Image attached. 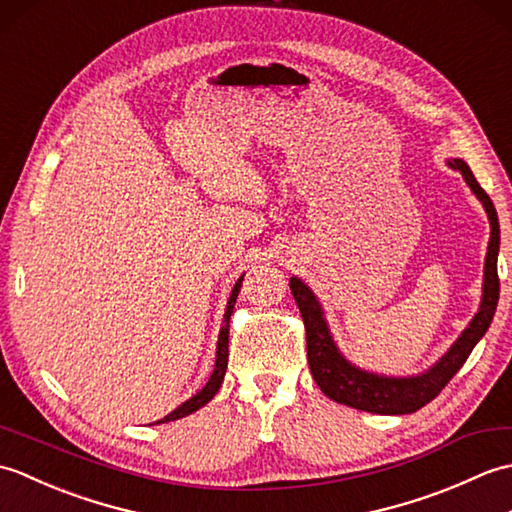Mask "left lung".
Returning <instances> with one entry per match:
<instances>
[{
	"mask_svg": "<svg viewBox=\"0 0 512 512\" xmlns=\"http://www.w3.org/2000/svg\"><path fill=\"white\" fill-rule=\"evenodd\" d=\"M453 169H460L464 180L477 198L482 200L484 209L491 220V242H488L486 253V268H484V295L480 312L475 314L469 328L451 350L440 358V363L433 365L427 374L413 378H387L367 374L363 369L350 365L336 350V345L330 336L328 325L323 321L321 306L314 299L310 288L299 281L297 277L290 279V290L295 295L299 312L306 325V345H308V365L310 372L317 380V385L328 398L341 405L383 413V416H400V413H413L436 398L440 391L449 385V380L460 372V367L466 363V358L473 352L477 341L482 339L488 325L493 321V314L499 301V277H497V253H499V222L493 200L475 180L473 171L464 160H451Z\"/></svg>",
	"mask_w": 512,
	"mask_h": 512,
	"instance_id": "1",
	"label": "left lung"
}]
</instances>
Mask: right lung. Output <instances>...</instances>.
I'll use <instances>...</instances> for the list:
<instances>
[{"label": "right lung", "mask_w": 512, "mask_h": 512, "mask_svg": "<svg viewBox=\"0 0 512 512\" xmlns=\"http://www.w3.org/2000/svg\"><path fill=\"white\" fill-rule=\"evenodd\" d=\"M239 288H242V277H239V281H237L233 292H231V299H228L226 314H224V328L220 332V341H217V361H215V369H213V374L209 378V383H206L202 387V391H198V394H195L193 398H189L187 402H182V405L176 411H171L169 416L158 420V424L160 422L178 420V418L189 416V413H193V411H198L200 407H204L206 402H209L217 394V389L222 387V380H224V374H226V365H228V319H231V314H233L235 301H237V295H239Z\"/></svg>", "instance_id": "add662e5"}]
</instances>
